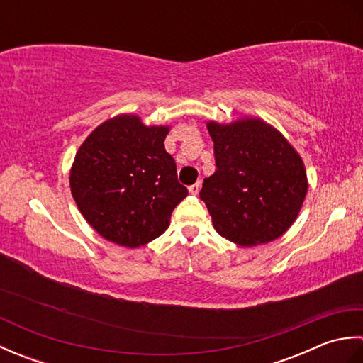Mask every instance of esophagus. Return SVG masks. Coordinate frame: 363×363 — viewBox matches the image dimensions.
<instances>
[{
    "mask_svg": "<svg viewBox=\"0 0 363 363\" xmlns=\"http://www.w3.org/2000/svg\"><path fill=\"white\" fill-rule=\"evenodd\" d=\"M199 189H201V182H196L194 184V186L189 187V191L191 195H198L199 194Z\"/></svg>",
    "mask_w": 363,
    "mask_h": 363,
    "instance_id": "34e87169",
    "label": "esophagus"
}]
</instances>
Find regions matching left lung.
I'll return each instance as SVG.
<instances>
[{
	"instance_id": "8db88e82",
	"label": "left lung",
	"mask_w": 363,
	"mask_h": 363,
	"mask_svg": "<svg viewBox=\"0 0 363 363\" xmlns=\"http://www.w3.org/2000/svg\"><path fill=\"white\" fill-rule=\"evenodd\" d=\"M217 169L199 198L217 233L240 246H257L285 234L307 194L304 162L279 130L256 117L229 125L207 123Z\"/></svg>"
}]
</instances>
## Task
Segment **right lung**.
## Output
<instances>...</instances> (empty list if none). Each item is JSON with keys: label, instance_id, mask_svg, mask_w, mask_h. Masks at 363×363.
<instances>
[{"label": "right lung", "instance_id": "add662e5", "mask_svg": "<svg viewBox=\"0 0 363 363\" xmlns=\"http://www.w3.org/2000/svg\"><path fill=\"white\" fill-rule=\"evenodd\" d=\"M169 126H146L133 113L101 123L79 146L70 189L89 225L106 240L138 248L169 226L189 195L165 151Z\"/></svg>", "mask_w": 363, "mask_h": 363}]
</instances>
